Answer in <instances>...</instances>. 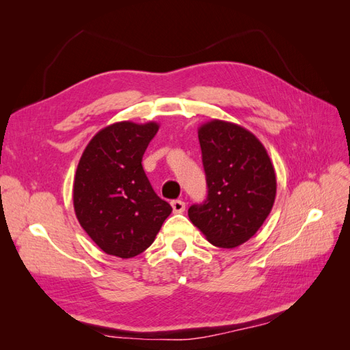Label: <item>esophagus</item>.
I'll use <instances>...</instances> for the list:
<instances>
[{
	"mask_svg": "<svg viewBox=\"0 0 350 350\" xmlns=\"http://www.w3.org/2000/svg\"><path fill=\"white\" fill-rule=\"evenodd\" d=\"M171 206L174 208V213H183V211L185 210V203L183 200H174Z\"/></svg>",
	"mask_w": 350,
	"mask_h": 350,
	"instance_id": "obj_1",
	"label": "esophagus"
}]
</instances>
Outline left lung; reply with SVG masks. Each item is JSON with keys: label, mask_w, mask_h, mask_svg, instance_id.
<instances>
[{"label": "left lung", "mask_w": 350, "mask_h": 350, "mask_svg": "<svg viewBox=\"0 0 350 350\" xmlns=\"http://www.w3.org/2000/svg\"><path fill=\"white\" fill-rule=\"evenodd\" d=\"M207 198L188 208L189 220L219 248H235L256 235L276 197V174L256 135L213 120L198 129Z\"/></svg>", "instance_id": "obj_1"}]
</instances>
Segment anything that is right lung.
<instances>
[{"label":"right lung","mask_w":350,"mask_h":350,"mask_svg":"<svg viewBox=\"0 0 350 350\" xmlns=\"http://www.w3.org/2000/svg\"><path fill=\"white\" fill-rule=\"evenodd\" d=\"M157 130L156 122H116L94 135L81 154L74 211L86 234L109 256H139L172 211L154 193L142 165Z\"/></svg>","instance_id":"right-lung-1"}]
</instances>
